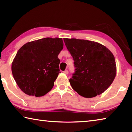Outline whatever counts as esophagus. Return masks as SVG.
Returning a JSON list of instances; mask_svg holds the SVG:
<instances>
[{
	"mask_svg": "<svg viewBox=\"0 0 132 132\" xmlns=\"http://www.w3.org/2000/svg\"><path fill=\"white\" fill-rule=\"evenodd\" d=\"M63 73H65L66 75H68V73H69V72H68V70H64V71H63Z\"/></svg>",
	"mask_w": 132,
	"mask_h": 132,
	"instance_id": "1",
	"label": "esophagus"
}]
</instances>
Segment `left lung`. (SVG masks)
Segmentation results:
<instances>
[{
  "label": "left lung",
  "mask_w": 132,
  "mask_h": 132,
  "mask_svg": "<svg viewBox=\"0 0 132 132\" xmlns=\"http://www.w3.org/2000/svg\"><path fill=\"white\" fill-rule=\"evenodd\" d=\"M74 60L75 72L69 80L73 90L86 98L103 93L117 73L115 57L105 46L85 39L63 38Z\"/></svg>",
  "instance_id": "1"
}]
</instances>
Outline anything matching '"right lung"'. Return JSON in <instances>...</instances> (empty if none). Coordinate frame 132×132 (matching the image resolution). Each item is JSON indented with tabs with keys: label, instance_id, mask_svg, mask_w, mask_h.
<instances>
[{
	"label": "right lung",
	"instance_id": "add662e5",
	"mask_svg": "<svg viewBox=\"0 0 132 132\" xmlns=\"http://www.w3.org/2000/svg\"><path fill=\"white\" fill-rule=\"evenodd\" d=\"M63 48L62 38H45L27 42L19 49L12 71L23 92L41 97L51 90L60 73L57 56Z\"/></svg>",
	"mask_w": 132,
	"mask_h": 132
}]
</instances>
